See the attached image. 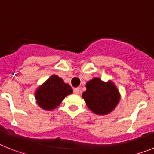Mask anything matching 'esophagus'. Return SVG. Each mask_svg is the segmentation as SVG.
I'll use <instances>...</instances> for the list:
<instances>
[{
    "instance_id": "34e87169",
    "label": "esophagus",
    "mask_w": 154,
    "mask_h": 154,
    "mask_svg": "<svg viewBox=\"0 0 154 154\" xmlns=\"http://www.w3.org/2000/svg\"><path fill=\"white\" fill-rule=\"evenodd\" d=\"M73 92L75 94H78L80 92V88H73Z\"/></svg>"
}]
</instances>
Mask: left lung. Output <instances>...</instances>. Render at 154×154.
I'll return each mask as SVG.
<instances>
[{
	"label": "left lung",
	"instance_id": "8db88e82",
	"mask_svg": "<svg viewBox=\"0 0 154 154\" xmlns=\"http://www.w3.org/2000/svg\"><path fill=\"white\" fill-rule=\"evenodd\" d=\"M82 97L88 108L100 116L112 112L120 100L119 92L113 82H104L98 77L86 83V91L82 93Z\"/></svg>",
	"mask_w": 154,
	"mask_h": 154
}]
</instances>
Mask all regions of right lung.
<instances>
[{"mask_svg": "<svg viewBox=\"0 0 154 154\" xmlns=\"http://www.w3.org/2000/svg\"><path fill=\"white\" fill-rule=\"evenodd\" d=\"M73 93L69 84L57 75H52L35 91V99L38 105L47 111L55 109L65 97Z\"/></svg>", "mask_w": 154, "mask_h": 154, "instance_id": "add662e5", "label": "right lung"}]
</instances>
